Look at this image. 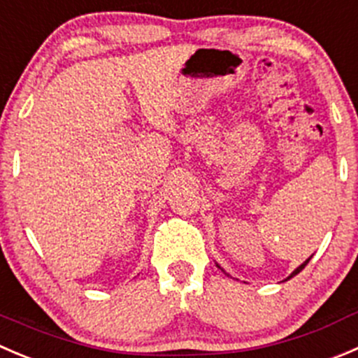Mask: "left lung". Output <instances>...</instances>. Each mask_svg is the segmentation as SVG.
<instances>
[{
    "label": "left lung",
    "instance_id": "8db88e82",
    "mask_svg": "<svg viewBox=\"0 0 358 358\" xmlns=\"http://www.w3.org/2000/svg\"><path fill=\"white\" fill-rule=\"evenodd\" d=\"M310 259H311V257H310ZM310 259H308V260H306V262H304V264H301V266H299V267H297L296 271H294V273H292V275H290V276H289V278H292V276H296V275H297V273H301V271H303V269H304V266H306V264H308V262H310Z\"/></svg>",
    "mask_w": 358,
    "mask_h": 358
}]
</instances>
